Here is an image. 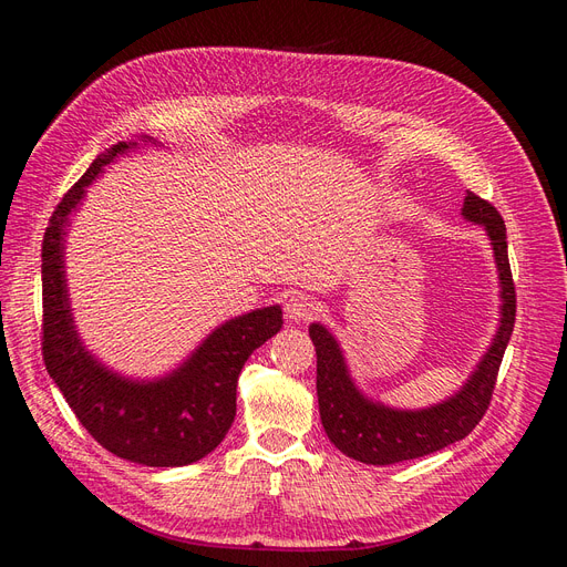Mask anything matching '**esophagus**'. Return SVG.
<instances>
[{"instance_id": "34e87169", "label": "esophagus", "mask_w": 567, "mask_h": 567, "mask_svg": "<svg viewBox=\"0 0 567 567\" xmlns=\"http://www.w3.org/2000/svg\"><path fill=\"white\" fill-rule=\"evenodd\" d=\"M284 312H286V319H288V321H296V323H300V321H307V319H312V317H315V312H317V302H315L310 296L296 293V296H290V298L286 300V305H284Z\"/></svg>"}]
</instances>
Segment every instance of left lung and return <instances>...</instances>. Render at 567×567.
Masks as SVG:
<instances>
[{"label": "left lung", "mask_w": 567, "mask_h": 567, "mask_svg": "<svg viewBox=\"0 0 567 567\" xmlns=\"http://www.w3.org/2000/svg\"><path fill=\"white\" fill-rule=\"evenodd\" d=\"M461 215L483 227L489 236L496 271H499L502 305L499 329L492 338V346L452 398L425 409H394L367 398L352 381L336 336L321 323L310 326V338L317 350V398L323 431L342 454L354 461L390 466L444 450L447 444L466 437L489 406L496 373L516 323V286L511 279L506 225L494 205L468 192Z\"/></svg>", "instance_id": "8db88e82"}]
</instances>
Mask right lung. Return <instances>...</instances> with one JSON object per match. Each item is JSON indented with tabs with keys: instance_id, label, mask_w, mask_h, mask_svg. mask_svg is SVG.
I'll return each instance as SVG.
<instances>
[{
	"instance_id": "obj_1",
	"label": "right lung",
	"mask_w": 567,
	"mask_h": 567,
	"mask_svg": "<svg viewBox=\"0 0 567 567\" xmlns=\"http://www.w3.org/2000/svg\"><path fill=\"white\" fill-rule=\"evenodd\" d=\"M151 142V136H142ZM140 142H117L90 165L56 205L42 244V354L78 421L111 454L153 468H177L208 456L236 416L238 373L252 350L281 331V307L234 317L161 379H127L84 348L65 281V236L87 186Z\"/></svg>"
}]
</instances>
